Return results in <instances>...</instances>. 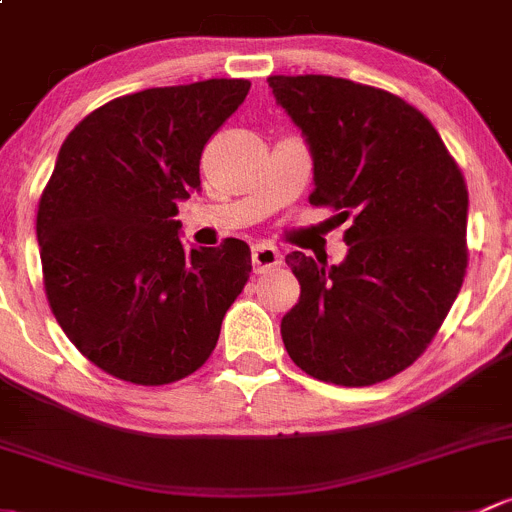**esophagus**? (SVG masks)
Segmentation results:
<instances>
[{"label":"esophagus","instance_id":"esophagus-1","mask_svg":"<svg viewBox=\"0 0 512 512\" xmlns=\"http://www.w3.org/2000/svg\"><path fill=\"white\" fill-rule=\"evenodd\" d=\"M251 263H254L256 273H268V271H276V268H281L283 256L276 246L258 244V246H254V251H251Z\"/></svg>","mask_w":512,"mask_h":512}]
</instances>
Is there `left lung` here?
<instances>
[{"label": "left lung", "instance_id": "1", "mask_svg": "<svg viewBox=\"0 0 512 512\" xmlns=\"http://www.w3.org/2000/svg\"><path fill=\"white\" fill-rule=\"evenodd\" d=\"M313 155L310 204L345 229V261L286 256L300 283L281 335L320 382L370 387L429 347L468 266V189L424 113L335 76H268Z\"/></svg>", "mask_w": 512, "mask_h": 512}]
</instances>
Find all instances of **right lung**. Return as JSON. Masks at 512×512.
I'll return each mask as SVG.
<instances>
[{"instance_id": "add662e5", "label": "right lung", "mask_w": 512, "mask_h": 512, "mask_svg": "<svg viewBox=\"0 0 512 512\" xmlns=\"http://www.w3.org/2000/svg\"><path fill=\"white\" fill-rule=\"evenodd\" d=\"M249 88H147L100 105L63 140L36 214L46 298L78 352L123 382L197 372L249 281L246 241L187 251L175 219L202 184L204 145Z\"/></svg>"}]
</instances>
